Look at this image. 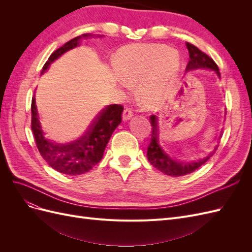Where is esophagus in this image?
<instances>
[{
  "label": "esophagus",
  "instance_id": "34e87169",
  "mask_svg": "<svg viewBox=\"0 0 252 252\" xmlns=\"http://www.w3.org/2000/svg\"><path fill=\"white\" fill-rule=\"evenodd\" d=\"M132 116H133V111H132V109H130V108H126V109L124 110V112H123V120H124V121L130 120V119L132 118Z\"/></svg>",
  "mask_w": 252,
  "mask_h": 252
}]
</instances>
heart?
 I'll return each mask as SVG.
<instances>
[{
	"label": "heart",
	"instance_id": "obj_1",
	"mask_svg": "<svg viewBox=\"0 0 252 252\" xmlns=\"http://www.w3.org/2000/svg\"><path fill=\"white\" fill-rule=\"evenodd\" d=\"M122 82L139 84L141 101L148 107L161 104L181 67L179 52L163 45H131L122 48L113 60Z\"/></svg>",
	"mask_w": 252,
	"mask_h": 252
}]
</instances>
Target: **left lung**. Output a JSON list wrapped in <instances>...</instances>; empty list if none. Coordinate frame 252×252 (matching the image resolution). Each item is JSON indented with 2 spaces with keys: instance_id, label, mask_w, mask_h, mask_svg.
Instances as JSON below:
<instances>
[{
  "instance_id": "obj_1",
  "label": "left lung",
  "mask_w": 252,
  "mask_h": 252,
  "mask_svg": "<svg viewBox=\"0 0 252 252\" xmlns=\"http://www.w3.org/2000/svg\"><path fill=\"white\" fill-rule=\"evenodd\" d=\"M186 46L189 51V62L186 66V71L197 69V68H207V69H211L215 71L219 75V78H220L219 67L215 61H213L209 56L206 55V53L201 51L199 48L195 47L194 45L186 43ZM149 119L150 124L152 126V133L150 143L147 148V158L149 163L154 166L155 168L158 169L159 171L167 175H170V177H182V175H186L193 172L194 170L200 168L202 165L207 162L213 156V154H215V151L218 149V146H216V148L213 149V151H211L207 157L190 163L180 162L177 161V159H173L166 154V151L163 149L161 144H159V133L158 126V120L157 116L152 114Z\"/></svg>"
}]
</instances>
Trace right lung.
I'll return each instance as SVG.
<instances>
[{"label":"right lung","mask_w":252,"mask_h":252,"mask_svg":"<svg viewBox=\"0 0 252 252\" xmlns=\"http://www.w3.org/2000/svg\"><path fill=\"white\" fill-rule=\"evenodd\" d=\"M88 36L90 34L85 33L74 37L65 43L62 47L53 51L43 66L42 73L46 71L53 61H56L63 53L77 47L82 37ZM123 109V106L118 104L106 106L98 112L93 123L88 126L85 133L78 140L67 144H58L45 136L33 96L32 101V129L36 147L42 158L55 170L67 175L86 173L102 159L104 150L107 146L112 132L122 122Z\"/></svg>","instance_id":"add662e5"}]
</instances>
